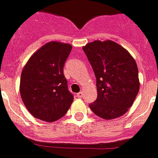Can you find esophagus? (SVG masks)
<instances>
[{
  "mask_svg": "<svg viewBox=\"0 0 158 158\" xmlns=\"http://www.w3.org/2000/svg\"><path fill=\"white\" fill-rule=\"evenodd\" d=\"M82 96H83V92H82V91H80V92L78 93V94H77V97H82Z\"/></svg>",
  "mask_w": 158,
  "mask_h": 158,
  "instance_id": "1",
  "label": "esophagus"
}]
</instances>
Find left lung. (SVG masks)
<instances>
[{"instance_id": "1", "label": "left lung", "mask_w": 158, "mask_h": 158, "mask_svg": "<svg viewBox=\"0 0 158 158\" xmlns=\"http://www.w3.org/2000/svg\"><path fill=\"white\" fill-rule=\"evenodd\" d=\"M97 79V98L89 104L97 116L111 120L126 114L139 90L138 68L117 43L95 40L82 48Z\"/></svg>"}]
</instances>
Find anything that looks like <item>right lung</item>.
Wrapping results in <instances>:
<instances>
[{
	"label": "right lung",
	"mask_w": 158,
	"mask_h": 158,
	"mask_svg": "<svg viewBox=\"0 0 158 158\" xmlns=\"http://www.w3.org/2000/svg\"><path fill=\"white\" fill-rule=\"evenodd\" d=\"M72 45L51 41L32 54L21 74L19 90L29 112L53 122L69 110L74 97L68 89L63 68Z\"/></svg>",
	"instance_id": "right-lung-1"
}]
</instances>
